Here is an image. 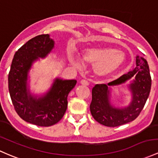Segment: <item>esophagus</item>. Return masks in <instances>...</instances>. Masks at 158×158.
I'll return each mask as SVG.
<instances>
[{"label":"esophagus","instance_id":"1","mask_svg":"<svg viewBox=\"0 0 158 158\" xmlns=\"http://www.w3.org/2000/svg\"><path fill=\"white\" fill-rule=\"evenodd\" d=\"M80 84L83 85L87 86V85H89V82H88L87 80H85V79H82V80L80 81Z\"/></svg>","mask_w":158,"mask_h":158}]
</instances>
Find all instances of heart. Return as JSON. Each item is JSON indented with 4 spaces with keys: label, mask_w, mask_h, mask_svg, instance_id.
I'll use <instances>...</instances> for the list:
<instances>
[{
    "label": "heart",
    "mask_w": 158,
    "mask_h": 158,
    "mask_svg": "<svg viewBox=\"0 0 158 158\" xmlns=\"http://www.w3.org/2000/svg\"><path fill=\"white\" fill-rule=\"evenodd\" d=\"M81 59L88 64H94L93 71L98 76H108L115 73L126 64V55L123 52L108 46H93L85 48L81 52ZM76 67L81 66L78 58L72 60Z\"/></svg>",
    "instance_id": "obj_1"
}]
</instances>
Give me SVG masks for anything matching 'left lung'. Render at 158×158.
Here are the masks:
<instances>
[{
    "label": "left lung",
    "mask_w": 158,
    "mask_h": 158,
    "mask_svg": "<svg viewBox=\"0 0 158 158\" xmlns=\"http://www.w3.org/2000/svg\"><path fill=\"white\" fill-rule=\"evenodd\" d=\"M127 81L131 92V102L124 107H116L110 103L112 87H118ZM152 86L148 62L139 55L136 57V67L108 84L96 85L92 88V100L90 110L94 118L107 127H117L136 118L143 110L149 96Z\"/></svg>",
    "instance_id": "left-lung-1"
}]
</instances>
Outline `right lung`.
<instances>
[{
	"label": "right lung",
	"instance_id": "right-lung-1",
	"mask_svg": "<svg viewBox=\"0 0 158 158\" xmlns=\"http://www.w3.org/2000/svg\"><path fill=\"white\" fill-rule=\"evenodd\" d=\"M55 47L49 34L32 38L15 52L8 76V85L15 112L31 124L48 127L58 123L67 108V96L75 87L76 80L55 79L46 93L31 92L28 78L33 64L45 58Z\"/></svg>",
	"mask_w": 158,
	"mask_h": 158
}]
</instances>
